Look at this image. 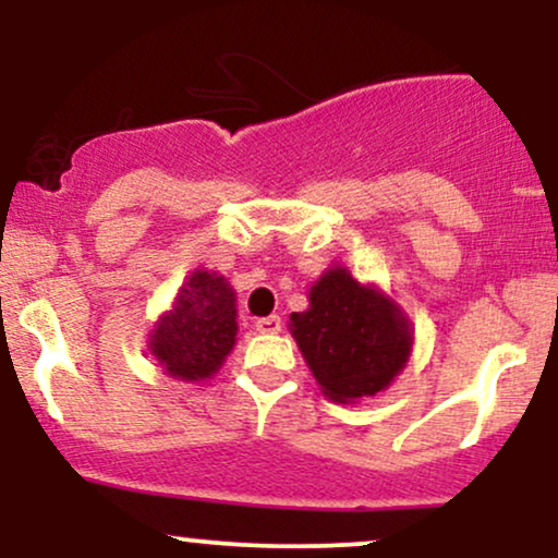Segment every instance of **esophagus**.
<instances>
[{
	"mask_svg": "<svg viewBox=\"0 0 558 558\" xmlns=\"http://www.w3.org/2000/svg\"><path fill=\"white\" fill-rule=\"evenodd\" d=\"M254 328H257V332H262V336H275V332H280V328H283V319L278 315L259 317L257 323H254Z\"/></svg>",
	"mask_w": 558,
	"mask_h": 558,
	"instance_id": "34e87169",
	"label": "esophagus"
}]
</instances>
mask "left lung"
<instances>
[{
	"mask_svg": "<svg viewBox=\"0 0 558 558\" xmlns=\"http://www.w3.org/2000/svg\"><path fill=\"white\" fill-rule=\"evenodd\" d=\"M288 328L325 399L336 403L386 390L403 373L414 345L407 312L338 262L315 280L310 306L293 312Z\"/></svg>",
	"mask_w": 558,
	"mask_h": 558,
	"instance_id": "8db88e82",
	"label": "left lung"
}]
</instances>
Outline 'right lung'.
<instances>
[{
    "label": "right lung",
    "instance_id": "add662e5",
    "mask_svg": "<svg viewBox=\"0 0 558 558\" xmlns=\"http://www.w3.org/2000/svg\"><path fill=\"white\" fill-rule=\"evenodd\" d=\"M235 317V291L226 275L198 267L185 275L146 345L165 375L183 383L209 380L233 351L239 332Z\"/></svg>",
    "mask_w": 558,
    "mask_h": 558
}]
</instances>
